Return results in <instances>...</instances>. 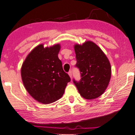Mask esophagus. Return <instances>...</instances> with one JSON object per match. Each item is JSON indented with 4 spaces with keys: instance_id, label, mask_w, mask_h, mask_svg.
Instances as JSON below:
<instances>
[{
    "instance_id": "1",
    "label": "esophagus",
    "mask_w": 135,
    "mask_h": 135,
    "mask_svg": "<svg viewBox=\"0 0 135 135\" xmlns=\"http://www.w3.org/2000/svg\"><path fill=\"white\" fill-rule=\"evenodd\" d=\"M68 74H69L70 78H72V76H73V74H72V71H70L69 73H68Z\"/></svg>"
}]
</instances>
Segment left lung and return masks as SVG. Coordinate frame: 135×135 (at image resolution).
I'll return each instance as SVG.
<instances>
[{
	"instance_id": "left-lung-1",
	"label": "left lung",
	"mask_w": 135,
	"mask_h": 135,
	"mask_svg": "<svg viewBox=\"0 0 135 135\" xmlns=\"http://www.w3.org/2000/svg\"><path fill=\"white\" fill-rule=\"evenodd\" d=\"M77 63L81 79L73 80L80 95L95 99L106 90L111 78V66L107 57L95 43L87 41L74 45Z\"/></svg>"
}]
</instances>
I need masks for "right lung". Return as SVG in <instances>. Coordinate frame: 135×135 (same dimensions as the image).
I'll return each mask as SVG.
<instances>
[{
  "label": "right lung",
  "mask_w": 135,
  "mask_h": 135,
  "mask_svg": "<svg viewBox=\"0 0 135 135\" xmlns=\"http://www.w3.org/2000/svg\"><path fill=\"white\" fill-rule=\"evenodd\" d=\"M60 48L59 44L46 48L38 45L28 55L21 68L26 90L41 104H51L61 98L71 80L58 58Z\"/></svg>",
  "instance_id": "obj_1"
}]
</instances>
